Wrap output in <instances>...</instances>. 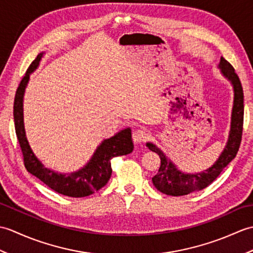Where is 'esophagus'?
Masks as SVG:
<instances>
[{
	"label": "esophagus",
	"instance_id": "esophagus-1",
	"mask_svg": "<svg viewBox=\"0 0 253 253\" xmlns=\"http://www.w3.org/2000/svg\"><path fill=\"white\" fill-rule=\"evenodd\" d=\"M150 137L149 131L146 128H138L135 131L132 132V139L135 143H143L146 142Z\"/></svg>",
	"mask_w": 253,
	"mask_h": 253
}]
</instances>
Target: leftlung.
<instances>
[{
	"label": "left lung",
	"instance_id": "1",
	"mask_svg": "<svg viewBox=\"0 0 253 253\" xmlns=\"http://www.w3.org/2000/svg\"><path fill=\"white\" fill-rule=\"evenodd\" d=\"M219 69L225 78H227L234 88V105L232 112V123H230V131L228 141L224 151L219 155L218 160L211 168L202 173L198 174H184L176 169V166L166 158V155L161 151L153 143L148 142L147 147L151 151L158 153L161 159V166L158 174L155 175L152 181L159 191L169 196H185L188 193L201 190L208 187L215 180L222 170L226 168L235 159L237 154L243 136L244 126V90L241 85L238 75L236 74L234 67L221 57Z\"/></svg>",
	"mask_w": 253,
	"mask_h": 253
}]
</instances>
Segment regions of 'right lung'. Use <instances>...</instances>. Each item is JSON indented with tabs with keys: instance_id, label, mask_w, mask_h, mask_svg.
<instances>
[{
	"instance_id": "obj_1",
	"label": "right lung",
	"mask_w": 253,
	"mask_h": 253,
	"mask_svg": "<svg viewBox=\"0 0 253 253\" xmlns=\"http://www.w3.org/2000/svg\"><path fill=\"white\" fill-rule=\"evenodd\" d=\"M42 56H43V53L38 54L36 60L30 64L25 76L21 79L17 91H16L14 100L15 130L21 152H23L25 168L30 174L36 176L42 182H44L47 187L61 193V195L73 198L87 197L100 190L109 181L112 175L111 160L113 158L132 152L133 143L131 139V130L130 128H126L112 138L105 139L95 150L94 154L87 165L78 171H75V173L67 175L58 174L54 170L44 168L43 164L32 152L28 140L26 138L23 113L24 92L26 85L28 84L29 75L39 65Z\"/></svg>"
}]
</instances>
